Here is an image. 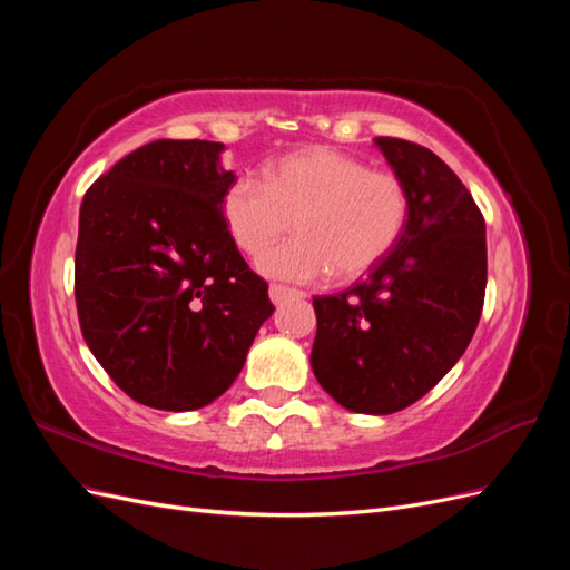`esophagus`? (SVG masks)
Returning <instances> with one entry per match:
<instances>
[{
    "label": "esophagus",
    "instance_id": "obj_1",
    "mask_svg": "<svg viewBox=\"0 0 570 570\" xmlns=\"http://www.w3.org/2000/svg\"><path fill=\"white\" fill-rule=\"evenodd\" d=\"M292 295H297V289L285 287V285H271V287H268V297H271L273 304H283V302H285L287 297H292Z\"/></svg>",
    "mask_w": 570,
    "mask_h": 570
}]
</instances>
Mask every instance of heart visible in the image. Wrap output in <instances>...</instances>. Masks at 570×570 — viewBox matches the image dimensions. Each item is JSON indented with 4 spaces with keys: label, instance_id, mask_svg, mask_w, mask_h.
I'll return each mask as SVG.
<instances>
[{
    "label": "heart",
    "instance_id": "heart-1",
    "mask_svg": "<svg viewBox=\"0 0 570 570\" xmlns=\"http://www.w3.org/2000/svg\"><path fill=\"white\" fill-rule=\"evenodd\" d=\"M233 243L262 254L295 218L297 239L268 249V278L314 283L364 273L394 247L409 216L404 183L331 147L292 151L266 168V180L239 176L220 199Z\"/></svg>",
    "mask_w": 570,
    "mask_h": 570
}]
</instances>
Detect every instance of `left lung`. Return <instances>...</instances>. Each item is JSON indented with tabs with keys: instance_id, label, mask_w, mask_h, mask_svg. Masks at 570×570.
Listing matches in <instances>:
<instances>
[{
	"instance_id": "8db88e82",
	"label": "left lung",
	"mask_w": 570,
	"mask_h": 570,
	"mask_svg": "<svg viewBox=\"0 0 570 570\" xmlns=\"http://www.w3.org/2000/svg\"><path fill=\"white\" fill-rule=\"evenodd\" d=\"M373 142L406 187V226L364 281L314 297L312 368L340 406L385 416L419 402L469 347L488 243L471 193L438 154L396 137Z\"/></svg>"
}]
</instances>
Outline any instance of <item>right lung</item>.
I'll use <instances>...</instances> for the list:
<instances>
[{
	"instance_id": "right-lung-1",
	"label": "right lung",
	"mask_w": 570,
	"mask_h": 570,
	"mask_svg": "<svg viewBox=\"0 0 570 570\" xmlns=\"http://www.w3.org/2000/svg\"><path fill=\"white\" fill-rule=\"evenodd\" d=\"M220 142L157 140L82 199L76 304L85 342L135 402L195 411L226 392L275 312L237 252Z\"/></svg>"
}]
</instances>
